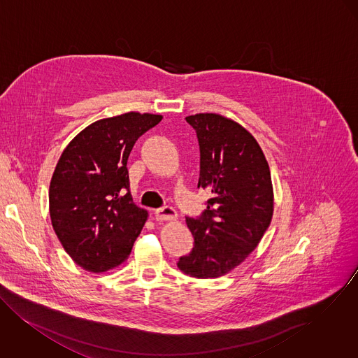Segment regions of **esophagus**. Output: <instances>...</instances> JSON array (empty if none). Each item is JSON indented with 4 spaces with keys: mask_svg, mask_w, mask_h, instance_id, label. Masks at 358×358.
<instances>
[{
    "mask_svg": "<svg viewBox=\"0 0 358 358\" xmlns=\"http://www.w3.org/2000/svg\"><path fill=\"white\" fill-rule=\"evenodd\" d=\"M177 218V211L173 207H161L158 210H155V220H173Z\"/></svg>",
    "mask_w": 358,
    "mask_h": 358,
    "instance_id": "esophagus-1",
    "label": "esophagus"
}]
</instances>
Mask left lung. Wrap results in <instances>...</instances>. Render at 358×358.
I'll list each match as a JSON object with an SVG mask.
<instances>
[{"label":"left lung","instance_id":"obj_1","mask_svg":"<svg viewBox=\"0 0 358 358\" xmlns=\"http://www.w3.org/2000/svg\"><path fill=\"white\" fill-rule=\"evenodd\" d=\"M185 120L199 141L197 188L211 192V199L199 217H187L194 241L177 267L193 278H218L247 259L271 223L270 167L257 141L240 124L210 113Z\"/></svg>","mask_w":358,"mask_h":358}]
</instances>
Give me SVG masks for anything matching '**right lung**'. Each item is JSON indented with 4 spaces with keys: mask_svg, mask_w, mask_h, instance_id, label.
Instances as JSON below:
<instances>
[{
    "mask_svg": "<svg viewBox=\"0 0 358 358\" xmlns=\"http://www.w3.org/2000/svg\"><path fill=\"white\" fill-rule=\"evenodd\" d=\"M162 115L125 113L87 127L64 150L50 181L55 234L84 270L103 273L125 262L147 211L129 192L128 158Z\"/></svg>",
    "mask_w": 358,
    "mask_h": 358,
    "instance_id": "obj_1",
    "label": "right lung"
}]
</instances>
